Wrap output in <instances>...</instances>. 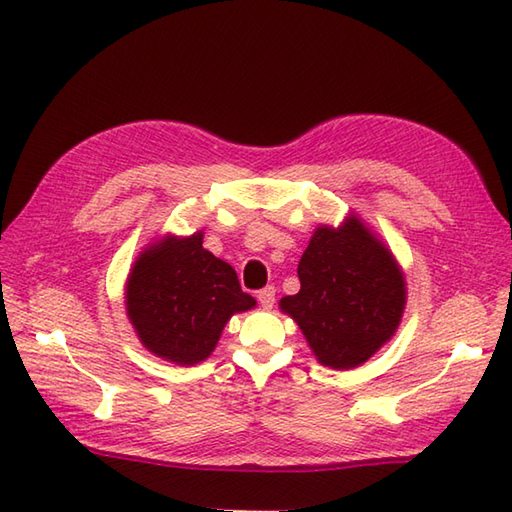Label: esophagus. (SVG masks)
Wrapping results in <instances>:
<instances>
[{
  "mask_svg": "<svg viewBox=\"0 0 512 512\" xmlns=\"http://www.w3.org/2000/svg\"><path fill=\"white\" fill-rule=\"evenodd\" d=\"M275 285H266V288H261L257 292V301L261 303V307H266V310H270L272 303H275Z\"/></svg>",
  "mask_w": 512,
  "mask_h": 512,
  "instance_id": "obj_1",
  "label": "esophagus"
}]
</instances>
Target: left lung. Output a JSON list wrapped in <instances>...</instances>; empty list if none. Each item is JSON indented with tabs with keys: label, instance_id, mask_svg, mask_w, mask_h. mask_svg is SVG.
<instances>
[{
	"label": "left lung",
	"instance_id": "left-lung-1",
	"mask_svg": "<svg viewBox=\"0 0 512 512\" xmlns=\"http://www.w3.org/2000/svg\"><path fill=\"white\" fill-rule=\"evenodd\" d=\"M299 294L283 296L316 358L331 368L366 362L395 329L406 283L395 259L362 222L318 227L299 261Z\"/></svg>",
	"mask_w": 512,
	"mask_h": 512
}]
</instances>
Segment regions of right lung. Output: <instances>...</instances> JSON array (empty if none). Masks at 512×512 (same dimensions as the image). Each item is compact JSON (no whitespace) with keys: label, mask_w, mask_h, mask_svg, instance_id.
I'll return each mask as SVG.
<instances>
[{"label":"right lung","mask_w":512,"mask_h":512,"mask_svg":"<svg viewBox=\"0 0 512 512\" xmlns=\"http://www.w3.org/2000/svg\"><path fill=\"white\" fill-rule=\"evenodd\" d=\"M253 305L227 261L202 248V233L150 246L126 283V310L137 336L176 364L207 360L229 318Z\"/></svg>","instance_id":"1"}]
</instances>
